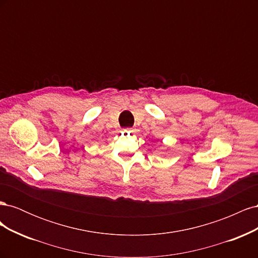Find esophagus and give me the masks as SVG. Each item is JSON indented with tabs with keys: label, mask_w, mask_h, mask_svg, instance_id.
<instances>
[{
	"label": "esophagus",
	"mask_w": 258,
	"mask_h": 258,
	"mask_svg": "<svg viewBox=\"0 0 258 258\" xmlns=\"http://www.w3.org/2000/svg\"><path fill=\"white\" fill-rule=\"evenodd\" d=\"M127 131H128V132H134L135 130H134V129H131V128H129V129H127Z\"/></svg>",
	"instance_id": "obj_1"
}]
</instances>
